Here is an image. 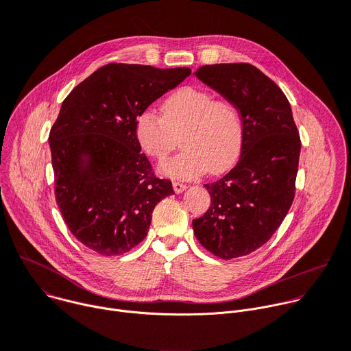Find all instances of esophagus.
Masks as SVG:
<instances>
[{"label":"esophagus","instance_id":"1","mask_svg":"<svg viewBox=\"0 0 351 351\" xmlns=\"http://www.w3.org/2000/svg\"><path fill=\"white\" fill-rule=\"evenodd\" d=\"M172 186H173V190H175V193L176 194H180L182 191H184L186 190V184H183V183H179V182H173L172 183Z\"/></svg>","mask_w":351,"mask_h":351}]
</instances>
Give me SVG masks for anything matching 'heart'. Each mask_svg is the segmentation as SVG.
Instances as JSON below:
<instances>
[{
	"instance_id": "1",
	"label": "heart",
	"mask_w": 351,
	"mask_h": 351,
	"mask_svg": "<svg viewBox=\"0 0 351 351\" xmlns=\"http://www.w3.org/2000/svg\"><path fill=\"white\" fill-rule=\"evenodd\" d=\"M162 115L153 107L143 110L134 122V137L141 152L162 162L178 144L182 152L161 171L172 179H194L230 169L241 152L243 122L228 99H217L197 87H182L162 103Z\"/></svg>"
}]
</instances>
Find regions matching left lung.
I'll list each match as a JSON object with an SVG mask.
<instances>
[{
    "label": "left lung",
    "instance_id": "left-lung-1",
    "mask_svg": "<svg viewBox=\"0 0 351 351\" xmlns=\"http://www.w3.org/2000/svg\"><path fill=\"white\" fill-rule=\"evenodd\" d=\"M194 75L232 103L243 122L236 167L204 184L211 206L193 219L198 241L214 256L232 260L256 252L291 207L302 141L283 91L250 64H217Z\"/></svg>",
    "mask_w": 351,
    "mask_h": 351
}]
</instances>
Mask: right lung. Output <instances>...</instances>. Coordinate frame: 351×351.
I'll use <instances>...</instances> for the list:
<instances>
[{
    "label": "right lung",
    "instance_id": "obj_1",
    "mask_svg": "<svg viewBox=\"0 0 351 351\" xmlns=\"http://www.w3.org/2000/svg\"><path fill=\"white\" fill-rule=\"evenodd\" d=\"M190 72L108 64L64 99L48 137L56 199L71 233L93 252H130L145 237L156 206L175 194L140 153L134 122Z\"/></svg>",
    "mask_w": 351,
    "mask_h": 351
}]
</instances>
